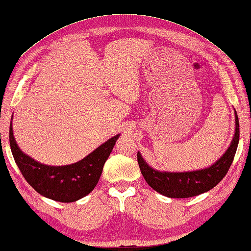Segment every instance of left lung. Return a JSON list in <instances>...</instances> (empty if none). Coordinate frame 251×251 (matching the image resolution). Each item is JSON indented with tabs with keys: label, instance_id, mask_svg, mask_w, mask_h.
<instances>
[{
	"label": "left lung",
	"instance_id": "1",
	"mask_svg": "<svg viewBox=\"0 0 251 251\" xmlns=\"http://www.w3.org/2000/svg\"><path fill=\"white\" fill-rule=\"evenodd\" d=\"M234 121V135L229 147L222 156L219 157V160L208 168L186 172L158 171L151 168L142 157V154L138 152L137 162L147 184L162 196L174 199L196 197L213 189L225 177L236 154L239 143V119L236 110Z\"/></svg>",
	"mask_w": 251,
	"mask_h": 251
}]
</instances>
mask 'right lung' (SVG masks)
<instances>
[{
    "instance_id": "right-lung-1",
    "label": "right lung",
    "mask_w": 251,
    "mask_h": 251,
    "mask_svg": "<svg viewBox=\"0 0 251 251\" xmlns=\"http://www.w3.org/2000/svg\"><path fill=\"white\" fill-rule=\"evenodd\" d=\"M119 135L102 143L80 161L53 166L42 164L22 152L14 138L12 121L10 123L11 152L22 176L42 197L66 203L80 200L95 189Z\"/></svg>"
}]
</instances>
